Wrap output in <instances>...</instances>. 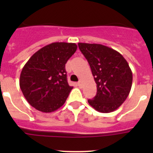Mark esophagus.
I'll return each instance as SVG.
<instances>
[{
	"label": "esophagus",
	"mask_w": 153,
	"mask_h": 153,
	"mask_svg": "<svg viewBox=\"0 0 153 153\" xmlns=\"http://www.w3.org/2000/svg\"><path fill=\"white\" fill-rule=\"evenodd\" d=\"M77 85L79 86V87H82V85H83V84H82V81L79 80V82L77 83Z\"/></svg>",
	"instance_id": "esophagus-1"
}]
</instances>
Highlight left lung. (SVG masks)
I'll return each mask as SVG.
<instances>
[{"label": "left lung", "mask_w": 153, "mask_h": 153, "mask_svg": "<svg viewBox=\"0 0 153 153\" xmlns=\"http://www.w3.org/2000/svg\"><path fill=\"white\" fill-rule=\"evenodd\" d=\"M97 83L95 97L88 100L93 108L110 113L118 109L129 96L132 74L125 58L117 51L102 44L79 43Z\"/></svg>", "instance_id": "obj_1"}]
</instances>
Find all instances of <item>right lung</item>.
<instances>
[{"label": "right lung", "instance_id": "1", "mask_svg": "<svg viewBox=\"0 0 153 153\" xmlns=\"http://www.w3.org/2000/svg\"><path fill=\"white\" fill-rule=\"evenodd\" d=\"M77 49L73 43L56 42L42 47L23 67L20 87L30 106L51 113L63 106L73 89L65 64Z\"/></svg>", "mask_w": 153, "mask_h": 153}]
</instances>
